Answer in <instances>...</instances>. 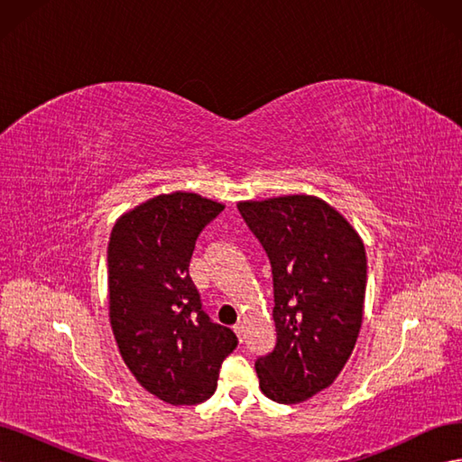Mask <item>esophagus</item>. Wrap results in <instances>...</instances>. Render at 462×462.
<instances>
[{"instance_id": "esophagus-1", "label": "esophagus", "mask_w": 462, "mask_h": 462, "mask_svg": "<svg viewBox=\"0 0 462 462\" xmlns=\"http://www.w3.org/2000/svg\"><path fill=\"white\" fill-rule=\"evenodd\" d=\"M233 331L236 333V337H239V341H243V339H245V326L241 324V321L233 328Z\"/></svg>"}]
</instances>
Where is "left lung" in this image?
<instances>
[{
	"label": "left lung",
	"instance_id": "1",
	"mask_svg": "<svg viewBox=\"0 0 462 462\" xmlns=\"http://www.w3.org/2000/svg\"><path fill=\"white\" fill-rule=\"evenodd\" d=\"M236 208L268 254L273 279L277 339L256 358L260 387L275 402L297 404L331 385L353 353L366 292L365 245L314 197Z\"/></svg>",
	"mask_w": 462,
	"mask_h": 462
}]
</instances>
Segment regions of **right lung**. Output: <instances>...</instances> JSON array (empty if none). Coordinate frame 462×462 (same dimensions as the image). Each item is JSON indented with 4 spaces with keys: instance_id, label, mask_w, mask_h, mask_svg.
I'll return each instance as SVG.
<instances>
[{
    "instance_id": "obj_1",
    "label": "right lung",
    "mask_w": 462,
    "mask_h": 462,
    "mask_svg": "<svg viewBox=\"0 0 462 462\" xmlns=\"http://www.w3.org/2000/svg\"><path fill=\"white\" fill-rule=\"evenodd\" d=\"M221 212L199 194H162L125 214L109 236L111 329L138 383L170 404L212 397L239 343L202 310L189 275L200 233Z\"/></svg>"
}]
</instances>
